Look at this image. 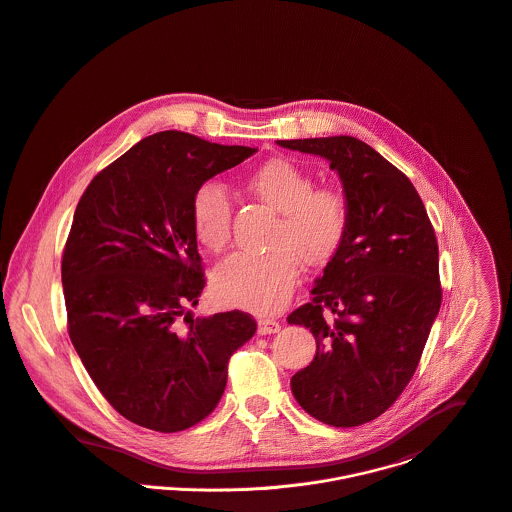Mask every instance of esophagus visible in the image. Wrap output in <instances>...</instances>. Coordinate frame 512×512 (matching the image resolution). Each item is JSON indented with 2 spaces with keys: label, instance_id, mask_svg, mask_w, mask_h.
I'll list each match as a JSON object with an SVG mask.
<instances>
[{
  "label": "esophagus",
  "instance_id": "34e87169",
  "mask_svg": "<svg viewBox=\"0 0 512 512\" xmlns=\"http://www.w3.org/2000/svg\"><path fill=\"white\" fill-rule=\"evenodd\" d=\"M279 328H281V324L271 318H261L257 324L259 334H275V332H279Z\"/></svg>",
  "mask_w": 512,
  "mask_h": 512
}]
</instances>
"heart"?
Masks as SVG:
<instances>
[{"label":"heart","instance_id":"1","mask_svg":"<svg viewBox=\"0 0 512 512\" xmlns=\"http://www.w3.org/2000/svg\"><path fill=\"white\" fill-rule=\"evenodd\" d=\"M247 188L281 219L263 257L235 255L215 275V293L229 307L261 314L277 312L291 299L305 267H326L348 239L352 209L346 194L332 186L314 188L305 168L273 158L247 176ZM231 200L217 184L196 190L190 219L196 239L221 251L231 239Z\"/></svg>","mask_w":512,"mask_h":512}]
</instances>
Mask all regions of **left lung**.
<instances>
[{"label":"left lung","instance_id":"1","mask_svg":"<svg viewBox=\"0 0 512 512\" xmlns=\"http://www.w3.org/2000/svg\"><path fill=\"white\" fill-rule=\"evenodd\" d=\"M338 172L352 221L307 305L289 314L316 338V356L291 378L301 408L334 427L382 415L419 364L441 307L439 249L408 176L354 136L277 140Z\"/></svg>","mask_w":512,"mask_h":512}]
</instances>
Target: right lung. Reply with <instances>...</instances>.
Instances as JSON below:
<instances>
[{
	"label": "right lung",
	"instance_id": "1",
	"mask_svg": "<svg viewBox=\"0 0 512 512\" xmlns=\"http://www.w3.org/2000/svg\"><path fill=\"white\" fill-rule=\"evenodd\" d=\"M255 152L156 132L101 170L75 209L61 261L67 330L104 400L136 425L200 423L223 396L231 354L257 330L243 310H188L205 287L192 198Z\"/></svg>",
	"mask_w": 512,
	"mask_h": 512
}]
</instances>
